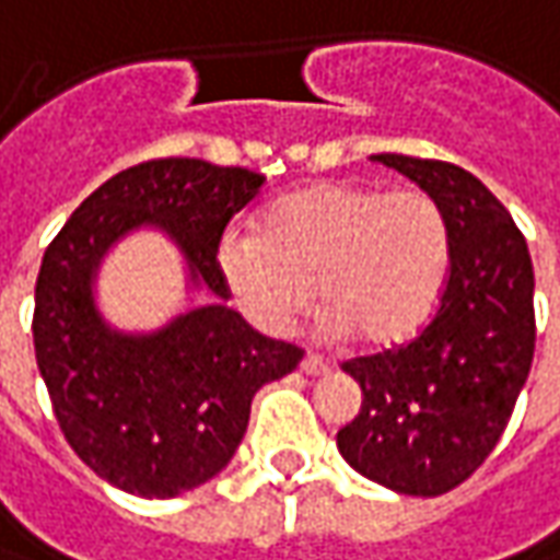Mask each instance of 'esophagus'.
Listing matches in <instances>:
<instances>
[{"label":"esophagus","instance_id":"obj_1","mask_svg":"<svg viewBox=\"0 0 560 560\" xmlns=\"http://www.w3.org/2000/svg\"><path fill=\"white\" fill-rule=\"evenodd\" d=\"M300 371L310 376H322V374H328L330 364L325 359H318V355H306V359L300 361Z\"/></svg>","mask_w":560,"mask_h":560}]
</instances>
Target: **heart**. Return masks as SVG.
<instances>
[{
	"mask_svg": "<svg viewBox=\"0 0 560 560\" xmlns=\"http://www.w3.org/2000/svg\"><path fill=\"white\" fill-rule=\"evenodd\" d=\"M217 264L254 325L284 334L315 296L328 337L401 343L435 312L451 269V226L423 189L318 184L266 211L260 232H223Z\"/></svg>",
	"mask_w": 560,
	"mask_h": 560,
	"instance_id": "1",
	"label": "heart"
}]
</instances>
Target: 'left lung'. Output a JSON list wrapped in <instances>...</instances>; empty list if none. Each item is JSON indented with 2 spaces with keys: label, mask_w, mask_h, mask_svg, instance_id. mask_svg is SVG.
Listing matches in <instances>:
<instances>
[{
  "label": "left lung",
  "mask_w": 560,
  "mask_h": 560,
  "mask_svg": "<svg viewBox=\"0 0 560 560\" xmlns=\"http://www.w3.org/2000/svg\"><path fill=\"white\" fill-rule=\"evenodd\" d=\"M374 159L439 201L451 226V269L410 343L343 361L364 401L337 432V447L383 488L441 497L488 459L527 383L534 264L515 220L469 171L398 152Z\"/></svg>",
  "instance_id": "8db88e82"
}]
</instances>
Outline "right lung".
<instances>
[{"label": "right lung", "mask_w": 560, "mask_h": 560, "mask_svg": "<svg viewBox=\"0 0 560 560\" xmlns=\"http://www.w3.org/2000/svg\"><path fill=\"white\" fill-rule=\"evenodd\" d=\"M264 174L152 159L97 186L45 248L33 343L57 423L79 459L125 493L168 500L211 481L245 439L250 398L303 349L226 306L217 248ZM159 225L185 250L209 306L155 335H119L93 306V272L125 231Z\"/></svg>", "instance_id": "right-lung-1"}]
</instances>
